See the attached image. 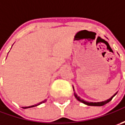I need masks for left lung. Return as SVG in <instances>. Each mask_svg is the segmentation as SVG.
Masks as SVG:
<instances>
[{"label":"left lung","mask_w":125,"mask_h":125,"mask_svg":"<svg viewBox=\"0 0 125 125\" xmlns=\"http://www.w3.org/2000/svg\"><path fill=\"white\" fill-rule=\"evenodd\" d=\"M73 90H74V97L76 98V99L78 100V101H79L81 102H82V103L85 104H86V105H88V106H104V105H105L106 104L108 103L110 101H111V99H113V97L117 94V93L115 94H113V96L111 97L110 99H108L107 100H106V101H104V102H86V101H84L83 99H82L80 98V97H79L78 95H77V94L75 93V90L74 89V87H73Z\"/></svg>","instance_id":"1"}]
</instances>
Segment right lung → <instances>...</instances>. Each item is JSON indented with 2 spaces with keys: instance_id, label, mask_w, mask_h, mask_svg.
<instances>
[{
  "instance_id": "1",
  "label": "right lung",
  "mask_w": 125,
  "mask_h": 125,
  "mask_svg": "<svg viewBox=\"0 0 125 125\" xmlns=\"http://www.w3.org/2000/svg\"><path fill=\"white\" fill-rule=\"evenodd\" d=\"M46 100H44V101H42V102H41L40 103L37 104H35V105H32V106H26V107H22L23 108H31V107H34V106H38V105H40V104H41L44 103V102H45Z\"/></svg>"
}]
</instances>
